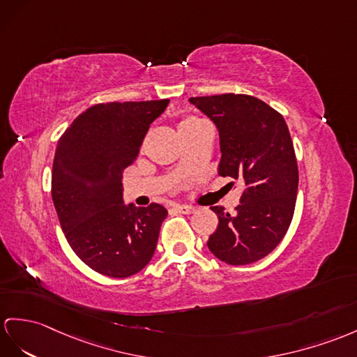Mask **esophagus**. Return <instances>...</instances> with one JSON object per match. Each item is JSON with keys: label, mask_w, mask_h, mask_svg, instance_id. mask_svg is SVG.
Here are the masks:
<instances>
[{"label": "esophagus", "mask_w": 357, "mask_h": 357, "mask_svg": "<svg viewBox=\"0 0 357 357\" xmlns=\"http://www.w3.org/2000/svg\"><path fill=\"white\" fill-rule=\"evenodd\" d=\"M176 211L180 212V213L189 215V213H194L195 212V207L194 206H189V204H176Z\"/></svg>", "instance_id": "esophagus-1"}]
</instances>
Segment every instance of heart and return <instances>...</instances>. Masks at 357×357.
<instances>
[{
  "mask_svg": "<svg viewBox=\"0 0 357 357\" xmlns=\"http://www.w3.org/2000/svg\"><path fill=\"white\" fill-rule=\"evenodd\" d=\"M197 121H199V119H197V118H186L185 121H181V124H180V127H181V126H188V124H192V123H197Z\"/></svg>",
  "mask_w": 357,
  "mask_h": 357,
  "instance_id": "heart-1",
  "label": "heart"
}]
</instances>
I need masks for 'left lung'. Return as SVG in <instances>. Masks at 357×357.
<instances>
[{
	"mask_svg": "<svg viewBox=\"0 0 357 357\" xmlns=\"http://www.w3.org/2000/svg\"><path fill=\"white\" fill-rule=\"evenodd\" d=\"M189 102L218 130L220 176L245 186L234 213L211 207L220 222L207 247L229 265L257 262L280 244L294 216L298 167L288 126L279 112L250 95L222 93Z\"/></svg>",
	"mask_w": 357,
	"mask_h": 357,
	"instance_id": "8db88e82",
	"label": "left lung"
}]
</instances>
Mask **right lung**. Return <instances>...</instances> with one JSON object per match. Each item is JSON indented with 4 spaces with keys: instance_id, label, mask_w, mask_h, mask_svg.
Segmentation results:
<instances>
[{
    "instance_id": "obj_1",
    "label": "right lung",
    "mask_w": 357,
    "mask_h": 357,
    "mask_svg": "<svg viewBox=\"0 0 357 357\" xmlns=\"http://www.w3.org/2000/svg\"><path fill=\"white\" fill-rule=\"evenodd\" d=\"M169 100L95 104L59 139L51 195L69 245L100 274L124 279L150 262L168 211L126 204L123 171Z\"/></svg>"
}]
</instances>
